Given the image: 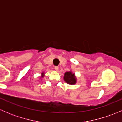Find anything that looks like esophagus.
<instances>
[{
    "instance_id": "34e87169",
    "label": "esophagus",
    "mask_w": 122,
    "mask_h": 122,
    "mask_svg": "<svg viewBox=\"0 0 122 122\" xmlns=\"http://www.w3.org/2000/svg\"><path fill=\"white\" fill-rule=\"evenodd\" d=\"M54 69H55L56 71H57V70H58V66H55V67H54Z\"/></svg>"
}]
</instances>
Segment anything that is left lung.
I'll return each instance as SVG.
<instances>
[{
    "instance_id": "obj_1",
    "label": "left lung",
    "mask_w": 122,
    "mask_h": 122,
    "mask_svg": "<svg viewBox=\"0 0 122 122\" xmlns=\"http://www.w3.org/2000/svg\"><path fill=\"white\" fill-rule=\"evenodd\" d=\"M64 80L66 83L70 84H74L76 83V78L74 74L71 72H67L64 74Z\"/></svg>"
}]
</instances>
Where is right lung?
Here are the masks:
<instances>
[{
    "mask_svg": "<svg viewBox=\"0 0 122 122\" xmlns=\"http://www.w3.org/2000/svg\"><path fill=\"white\" fill-rule=\"evenodd\" d=\"M42 74H43V73H42ZM42 77H43V76H42Z\"/></svg>",
    "mask_w": 122,
    "mask_h": 122,
    "instance_id": "1",
    "label": "right lung"
}]
</instances>
